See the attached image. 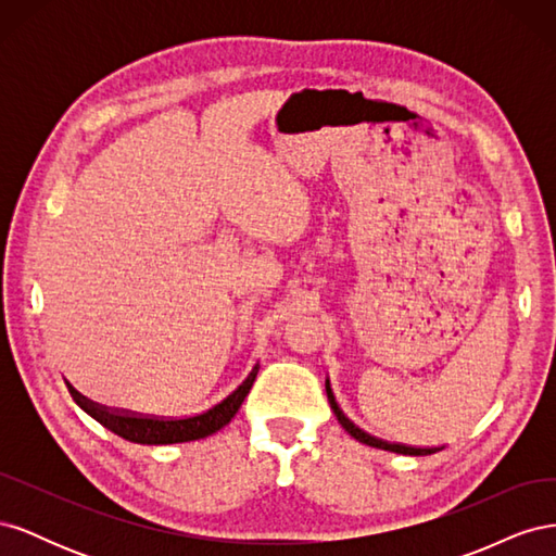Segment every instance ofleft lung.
Listing matches in <instances>:
<instances>
[{
    "label": "left lung",
    "mask_w": 556,
    "mask_h": 556,
    "mask_svg": "<svg viewBox=\"0 0 556 556\" xmlns=\"http://www.w3.org/2000/svg\"><path fill=\"white\" fill-rule=\"evenodd\" d=\"M325 390H327V399H329V406L336 415V419H339L341 427L352 435V439L364 443V445H371V447H378V450H387V452H396V454H410V457H422V454H433L435 447H408V445H399V443H387V441H380L376 439V435L362 431L359 427H355V422H350V419L343 415V410L339 408V403H336L333 399V392H331V384L329 380L325 382Z\"/></svg>",
    "instance_id": "left-lung-1"
}]
</instances>
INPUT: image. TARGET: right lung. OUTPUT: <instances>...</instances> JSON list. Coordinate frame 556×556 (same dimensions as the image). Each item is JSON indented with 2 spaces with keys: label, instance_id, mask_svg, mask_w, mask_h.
<instances>
[{
  "label": "right lung",
  "instance_id": "right-lung-1",
  "mask_svg": "<svg viewBox=\"0 0 556 556\" xmlns=\"http://www.w3.org/2000/svg\"><path fill=\"white\" fill-rule=\"evenodd\" d=\"M260 366L252 368L248 378L233 390L229 396H225L220 403H215L213 408L192 415V417H180V419H155V417H141L123 410H109L99 403L80 396L74 392V401L86 410L99 425L106 427L121 439L129 443H141V445H172V443H188L206 439V435L220 431L231 422V417L239 413L243 399L248 396L252 382L257 378Z\"/></svg>",
  "mask_w": 556,
  "mask_h": 556
}]
</instances>
